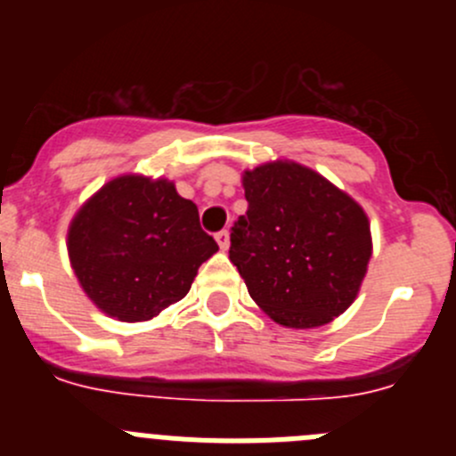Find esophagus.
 <instances>
[{
    "label": "esophagus",
    "instance_id": "esophagus-1",
    "mask_svg": "<svg viewBox=\"0 0 456 456\" xmlns=\"http://www.w3.org/2000/svg\"><path fill=\"white\" fill-rule=\"evenodd\" d=\"M216 242H218V247L223 251L229 249V232H227V229H223V232L216 233Z\"/></svg>",
    "mask_w": 456,
    "mask_h": 456
}]
</instances>
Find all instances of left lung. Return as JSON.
Listing matches in <instances>:
<instances>
[{
  "label": "left lung",
  "mask_w": 456,
  "mask_h": 456,
  "mask_svg": "<svg viewBox=\"0 0 456 456\" xmlns=\"http://www.w3.org/2000/svg\"><path fill=\"white\" fill-rule=\"evenodd\" d=\"M247 214L229 260L278 324L315 329L342 315L362 287L372 242L364 209L314 169L273 160L242 174Z\"/></svg>",
  "instance_id": "1"
}]
</instances>
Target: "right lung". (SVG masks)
<instances>
[{
    "label": "right lung",
    "mask_w": 456,
    "mask_h": 456,
    "mask_svg": "<svg viewBox=\"0 0 456 456\" xmlns=\"http://www.w3.org/2000/svg\"><path fill=\"white\" fill-rule=\"evenodd\" d=\"M218 251L199 207L167 178L126 174L77 211L68 256L86 296L121 322L151 320L183 300L199 266Z\"/></svg>",
    "instance_id": "add662e5"
}]
</instances>
